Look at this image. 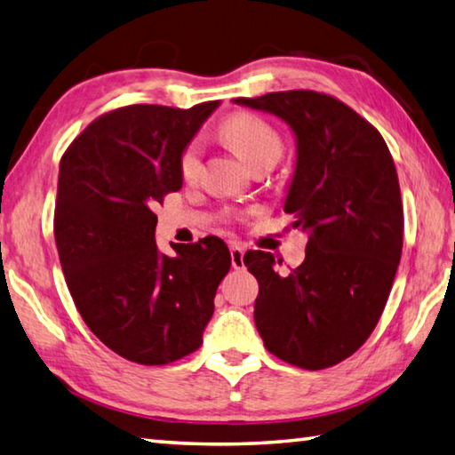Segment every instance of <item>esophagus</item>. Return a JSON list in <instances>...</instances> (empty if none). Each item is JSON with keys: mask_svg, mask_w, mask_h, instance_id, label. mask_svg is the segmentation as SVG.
I'll list each match as a JSON object with an SVG mask.
<instances>
[{"mask_svg": "<svg viewBox=\"0 0 455 455\" xmlns=\"http://www.w3.org/2000/svg\"><path fill=\"white\" fill-rule=\"evenodd\" d=\"M229 255H231V267H234V269H243V267H245L242 245L231 243V245H229Z\"/></svg>", "mask_w": 455, "mask_h": 455, "instance_id": "34e87169", "label": "esophagus"}]
</instances>
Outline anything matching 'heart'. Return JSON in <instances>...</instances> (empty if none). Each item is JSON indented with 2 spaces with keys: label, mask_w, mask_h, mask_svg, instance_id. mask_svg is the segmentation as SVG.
Returning <instances> with one entry per match:
<instances>
[{
  "label": "heart",
  "mask_w": 455,
  "mask_h": 455,
  "mask_svg": "<svg viewBox=\"0 0 455 455\" xmlns=\"http://www.w3.org/2000/svg\"><path fill=\"white\" fill-rule=\"evenodd\" d=\"M220 136L251 170L261 164H275L283 152L281 136L269 123L253 115H234L221 123ZM184 180L196 178L200 170V148L196 142L184 147L178 160Z\"/></svg>",
  "instance_id": "b5f03b06"
}]
</instances>
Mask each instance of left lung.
<instances>
[{"instance_id": "left-lung-1", "label": "left lung", "mask_w": 455, "mask_h": 455, "mask_svg": "<svg viewBox=\"0 0 455 455\" xmlns=\"http://www.w3.org/2000/svg\"><path fill=\"white\" fill-rule=\"evenodd\" d=\"M234 102L275 115L293 132L283 210L308 234L305 261L287 275L271 253L243 255L259 283L255 327L271 355L321 371L364 345L388 301L404 231L396 166L380 132L329 94L281 91Z\"/></svg>"}]
</instances>
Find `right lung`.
Instances as JSON below:
<instances>
[{"instance_id":"right-lung-1","label":"right lung","mask_w":455,"mask_h":455,"mask_svg":"<svg viewBox=\"0 0 455 455\" xmlns=\"http://www.w3.org/2000/svg\"><path fill=\"white\" fill-rule=\"evenodd\" d=\"M220 100L131 105L92 121L59 166L55 243L67 287L94 337L139 364L202 345L231 255L220 237L162 253L152 208L182 188L178 160Z\"/></svg>"}]
</instances>
